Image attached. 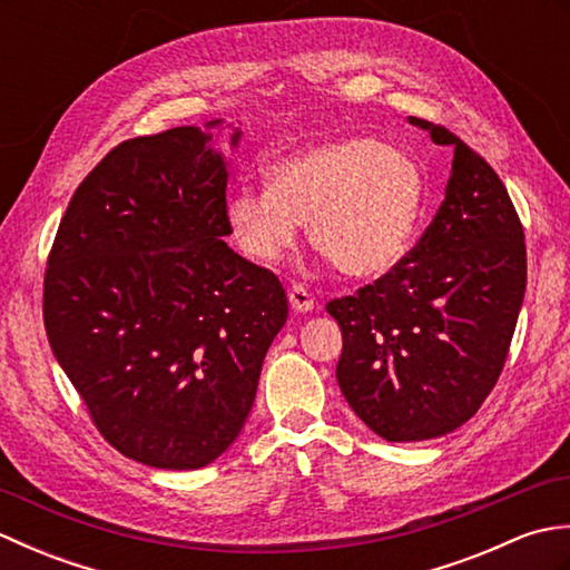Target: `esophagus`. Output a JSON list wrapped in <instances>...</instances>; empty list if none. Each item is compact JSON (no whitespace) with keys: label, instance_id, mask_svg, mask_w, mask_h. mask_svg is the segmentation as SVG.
I'll use <instances>...</instances> for the list:
<instances>
[{"label":"esophagus","instance_id":"esophagus-1","mask_svg":"<svg viewBox=\"0 0 570 570\" xmlns=\"http://www.w3.org/2000/svg\"><path fill=\"white\" fill-rule=\"evenodd\" d=\"M288 304H292L296 313H308L313 311V306H316V301H313V296L308 294V288L304 284H294L288 288Z\"/></svg>","mask_w":570,"mask_h":570}]
</instances>
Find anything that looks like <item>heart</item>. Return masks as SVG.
Segmentation results:
<instances>
[{
	"label": "heart",
	"mask_w": 570,
	"mask_h": 570,
	"mask_svg": "<svg viewBox=\"0 0 570 570\" xmlns=\"http://www.w3.org/2000/svg\"><path fill=\"white\" fill-rule=\"evenodd\" d=\"M426 176L411 154L370 137L325 141L266 168V190L227 200L229 235L245 257L272 264L311 245L350 278H374L406 257L416 237Z\"/></svg>",
	"instance_id": "b5f03b06"
}]
</instances>
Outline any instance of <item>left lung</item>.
Segmentation results:
<instances>
[{"label": "left lung", "mask_w": 570, "mask_h": 570, "mask_svg": "<svg viewBox=\"0 0 570 570\" xmlns=\"http://www.w3.org/2000/svg\"><path fill=\"white\" fill-rule=\"evenodd\" d=\"M409 122L455 149L441 208L392 272L325 306L343 331L341 392L392 443L439 439L475 414L527 288L524 229L500 176L453 131Z\"/></svg>", "instance_id": "left-lung-1"}]
</instances>
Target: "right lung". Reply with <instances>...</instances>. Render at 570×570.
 I'll use <instances>...</instances> for the list:
<instances>
[{"instance_id": "add662e5", "label": "right lung", "mask_w": 570, "mask_h": 570, "mask_svg": "<svg viewBox=\"0 0 570 570\" xmlns=\"http://www.w3.org/2000/svg\"><path fill=\"white\" fill-rule=\"evenodd\" d=\"M208 129L107 154L72 193L43 278L48 343L92 423L161 470L233 445L288 316L282 282L223 239L227 164Z\"/></svg>"}]
</instances>
